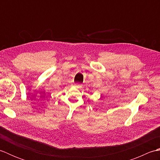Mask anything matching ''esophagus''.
<instances>
[{"instance_id":"esophagus-1","label":"esophagus","mask_w":160,"mask_h":160,"mask_svg":"<svg viewBox=\"0 0 160 160\" xmlns=\"http://www.w3.org/2000/svg\"><path fill=\"white\" fill-rule=\"evenodd\" d=\"M75 86H76V87L78 88V89H81L82 87V84H80V83H76V84H75Z\"/></svg>"}]
</instances>
